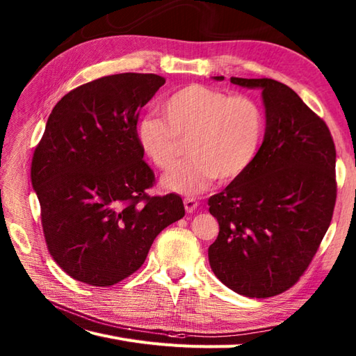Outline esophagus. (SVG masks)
<instances>
[{
  "label": "esophagus",
  "mask_w": 356,
  "mask_h": 356,
  "mask_svg": "<svg viewBox=\"0 0 356 356\" xmlns=\"http://www.w3.org/2000/svg\"><path fill=\"white\" fill-rule=\"evenodd\" d=\"M184 205H185V211H186V213L190 214V213H193V211L197 209V207H199V202L195 200L194 197H185V200H184Z\"/></svg>",
  "instance_id": "1"
}]
</instances>
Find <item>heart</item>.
Returning a JSON list of instances; mask_svg holds the SVG:
<instances>
[{"instance_id":"b5f03b06","label":"heart","mask_w":356,"mask_h":356,"mask_svg":"<svg viewBox=\"0 0 356 356\" xmlns=\"http://www.w3.org/2000/svg\"><path fill=\"white\" fill-rule=\"evenodd\" d=\"M162 116H143L136 138L157 168L171 170L184 154L191 159L165 174L166 190L195 195L217 177L222 182L241 176L259 153L264 115L252 97L190 84L171 93L161 105Z\"/></svg>"}]
</instances>
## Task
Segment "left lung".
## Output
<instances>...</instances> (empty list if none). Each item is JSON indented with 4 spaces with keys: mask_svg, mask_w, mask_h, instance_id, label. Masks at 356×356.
<instances>
[{
    "mask_svg": "<svg viewBox=\"0 0 356 356\" xmlns=\"http://www.w3.org/2000/svg\"><path fill=\"white\" fill-rule=\"evenodd\" d=\"M231 82L263 90L266 133L252 165L208 200L220 226L208 257L229 289L268 298L297 283L318 251L337 202V151L326 122L292 88Z\"/></svg>",
    "mask_w": 356,
    "mask_h": 356,
    "instance_id": "obj_1",
    "label": "left lung"
}]
</instances>
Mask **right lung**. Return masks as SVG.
<instances>
[{
    "label": "right lung",
    "instance_id": "add662e5",
    "mask_svg": "<svg viewBox=\"0 0 356 356\" xmlns=\"http://www.w3.org/2000/svg\"><path fill=\"white\" fill-rule=\"evenodd\" d=\"M163 84L153 73L111 74L72 90L50 113L30 177L49 252L78 282H122L185 216L180 195H148L156 177L136 138L142 107Z\"/></svg>",
    "mask_w": 356,
    "mask_h": 356
}]
</instances>
